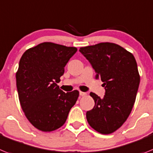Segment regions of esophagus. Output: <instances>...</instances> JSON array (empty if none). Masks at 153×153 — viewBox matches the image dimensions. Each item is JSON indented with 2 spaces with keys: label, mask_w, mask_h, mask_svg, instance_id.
Masks as SVG:
<instances>
[{
  "label": "esophagus",
  "mask_w": 153,
  "mask_h": 153,
  "mask_svg": "<svg viewBox=\"0 0 153 153\" xmlns=\"http://www.w3.org/2000/svg\"><path fill=\"white\" fill-rule=\"evenodd\" d=\"M79 94H80V96H82V97H83V96H85V95H86L87 94L85 93V92L80 91V92H79Z\"/></svg>",
  "instance_id": "esophagus-1"
}]
</instances>
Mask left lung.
<instances>
[{
	"label": "left lung",
	"instance_id": "8db88e82",
	"mask_svg": "<svg viewBox=\"0 0 153 153\" xmlns=\"http://www.w3.org/2000/svg\"><path fill=\"white\" fill-rule=\"evenodd\" d=\"M91 65L96 78L103 82V98L91 92L95 104L87 111L89 125L102 134L114 133L123 124L133 109L140 77L134 56L119 45L101 42L80 48Z\"/></svg>",
	"mask_w": 153,
	"mask_h": 153
}]
</instances>
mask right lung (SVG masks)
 <instances>
[{
	"label": "right lung",
	"instance_id": "obj_1",
	"mask_svg": "<svg viewBox=\"0 0 153 153\" xmlns=\"http://www.w3.org/2000/svg\"><path fill=\"white\" fill-rule=\"evenodd\" d=\"M77 48L42 42L27 49L19 62L16 88L22 109L36 129L50 132L61 127L79 92L65 93L57 83Z\"/></svg>",
	"mask_w": 153,
	"mask_h": 153
}]
</instances>
